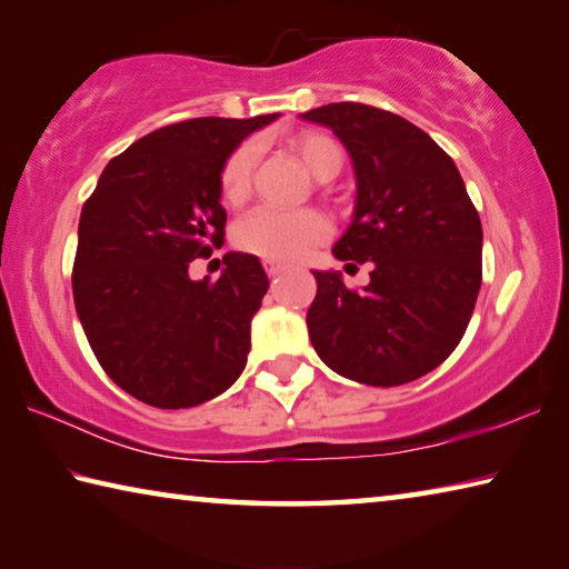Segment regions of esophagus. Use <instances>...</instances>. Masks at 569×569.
Masks as SVG:
<instances>
[{
  "instance_id": "1",
  "label": "esophagus",
  "mask_w": 569,
  "mask_h": 569,
  "mask_svg": "<svg viewBox=\"0 0 569 569\" xmlns=\"http://www.w3.org/2000/svg\"><path fill=\"white\" fill-rule=\"evenodd\" d=\"M263 266H266V273L271 276V278H276V276H281L283 271H286V266L281 263V261H271V258H266L263 261Z\"/></svg>"
}]
</instances>
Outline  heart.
<instances>
[{
  "instance_id": "1",
  "label": "heart",
  "mask_w": 569,
  "mask_h": 569,
  "mask_svg": "<svg viewBox=\"0 0 569 569\" xmlns=\"http://www.w3.org/2000/svg\"><path fill=\"white\" fill-rule=\"evenodd\" d=\"M296 156L301 158L313 178L329 180L343 166V150L339 140L326 132H303L298 134ZM256 148L246 142L230 152L220 170V192L230 206H240L250 192V178H253ZM331 236L329 218L313 208L303 210H276V208H253L238 220L233 240L246 253L271 258V261H298L313 246L323 243Z\"/></svg>"
}]
</instances>
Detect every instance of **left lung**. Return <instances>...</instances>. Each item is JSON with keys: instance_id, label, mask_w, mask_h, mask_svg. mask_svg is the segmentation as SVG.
<instances>
[{"instance_id": "obj_1", "label": "left lung", "mask_w": 569, "mask_h": 569, "mask_svg": "<svg viewBox=\"0 0 569 569\" xmlns=\"http://www.w3.org/2000/svg\"><path fill=\"white\" fill-rule=\"evenodd\" d=\"M301 118L331 128L353 160L356 210L333 256L373 263L366 288L313 271V349L369 387L421 379L459 346L481 286V220L465 180L427 132L393 112L331 102Z\"/></svg>"}]
</instances>
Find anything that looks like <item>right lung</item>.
Here are the masks:
<instances>
[{
  "label": "right lung",
  "mask_w": 569,
  "mask_h": 569,
  "mask_svg": "<svg viewBox=\"0 0 569 569\" xmlns=\"http://www.w3.org/2000/svg\"><path fill=\"white\" fill-rule=\"evenodd\" d=\"M276 118L166 124L114 156L84 200L74 308L104 373L142 403L198 407L246 369L250 319L268 291L261 261L226 253L218 281H190L188 266L223 243V162Z\"/></svg>",
  "instance_id": "add662e5"
}]
</instances>
